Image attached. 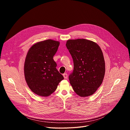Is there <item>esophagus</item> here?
Returning <instances> with one entry per match:
<instances>
[{
    "label": "esophagus",
    "instance_id": "obj_1",
    "mask_svg": "<svg viewBox=\"0 0 130 130\" xmlns=\"http://www.w3.org/2000/svg\"><path fill=\"white\" fill-rule=\"evenodd\" d=\"M63 77H64V78L65 79H67V77H68L67 74V73H64V74H63Z\"/></svg>",
    "mask_w": 130,
    "mask_h": 130
}]
</instances>
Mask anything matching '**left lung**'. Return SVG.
<instances>
[{"instance_id": "left-lung-1", "label": "left lung", "mask_w": 130, "mask_h": 130, "mask_svg": "<svg viewBox=\"0 0 130 130\" xmlns=\"http://www.w3.org/2000/svg\"><path fill=\"white\" fill-rule=\"evenodd\" d=\"M66 46L73 61V70L69 76L73 90L81 97L92 95L102 84L105 75L100 47L85 39L69 40Z\"/></svg>"}]
</instances>
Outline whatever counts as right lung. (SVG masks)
I'll return each mask as SVG.
<instances>
[{
    "mask_svg": "<svg viewBox=\"0 0 130 130\" xmlns=\"http://www.w3.org/2000/svg\"><path fill=\"white\" fill-rule=\"evenodd\" d=\"M59 45L58 41L47 40L33 45L27 53L24 65L25 79L32 91L39 96L50 95L64 79L53 59Z\"/></svg>",
    "mask_w": 130,
    "mask_h": 130,
    "instance_id": "right-lung-1",
    "label": "right lung"
}]
</instances>
